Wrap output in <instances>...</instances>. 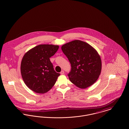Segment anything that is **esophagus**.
I'll return each mask as SVG.
<instances>
[{"instance_id":"1","label":"esophagus","mask_w":129,"mask_h":129,"mask_svg":"<svg viewBox=\"0 0 129 129\" xmlns=\"http://www.w3.org/2000/svg\"><path fill=\"white\" fill-rule=\"evenodd\" d=\"M61 75H64V71H61V72H60Z\"/></svg>"}]
</instances>
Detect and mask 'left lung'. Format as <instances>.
I'll return each instance as SVG.
<instances>
[{
    "instance_id": "left-lung-1",
    "label": "left lung",
    "mask_w": 129,
    "mask_h": 129,
    "mask_svg": "<svg viewBox=\"0 0 129 129\" xmlns=\"http://www.w3.org/2000/svg\"><path fill=\"white\" fill-rule=\"evenodd\" d=\"M61 49L71 64L68 76L72 83L86 89L96 82L101 73L102 63L95 49L85 42L75 40L62 46Z\"/></svg>"
}]
</instances>
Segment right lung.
I'll return each mask as SVG.
<instances>
[{"label":"right lung","instance_id":"obj_1","mask_svg":"<svg viewBox=\"0 0 129 129\" xmlns=\"http://www.w3.org/2000/svg\"><path fill=\"white\" fill-rule=\"evenodd\" d=\"M58 48V45L41 44L31 49L23 56L21 74L24 83L31 90L44 93L55 83L60 74L54 70L50 58Z\"/></svg>","mask_w":129,"mask_h":129}]
</instances>
